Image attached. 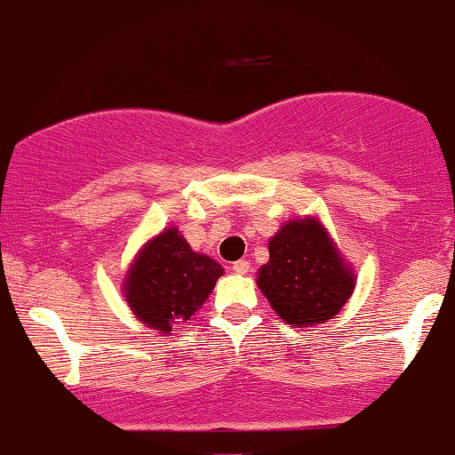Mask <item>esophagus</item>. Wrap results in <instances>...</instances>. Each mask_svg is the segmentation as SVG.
Here are the masks:
<instances>
[{
	"mask_svg": "<svg viewBox=\"0 0 455 455\" xmlns=\"http://www.w3.org/2000/svg\"><path fill=\"white\" fill-rule=\"evenodd\" d=\"M232 271L238 273V275H245V273L249 271V262H247V260H236V262H232Z\"/></svg>",
	"mask_w": 455,
	"mask_h": 455,
	"instance_id": "obj_1",
	"label": "esophagus"
}]
</instances>
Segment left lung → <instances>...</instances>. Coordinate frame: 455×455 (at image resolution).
I'll use <instances>...</instances> for the list:
<instances>
[{
	"mask_svg": "<svg viewBox=\"0 0 455 455\" xmlns=\"http://www.w3.org/2000/svg\"><path fill=\"white\" fill-rule=\"evenodd\" d=\"M354 286V271L316 217L284 223L268 241V262L258 271V288L275 315L297 327L331 319Z\"/></svg>",
	"mask_w": 455,
	"mask_h": 455,
	"instance_id": "1",
	"label": "left lung"
}]
</instances>
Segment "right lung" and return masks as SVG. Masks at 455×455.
<instances>
[{"label":"right lung","instance_id":"obj_1","mask_svg":"<svg viewBox=\"0 0 455 455\" xmlns=\"http://www.w3.org/2000/svg\"><path fill=\"white\" fill-rule=\"evenodd\" d=\"M221 275L219 262L193 251L178 228H167L145 243L130 265L125 301L136 319L171 334L175 323L193 319Z\"/></svg>","mask_w":455,"mask_h":455}]
</instances>
